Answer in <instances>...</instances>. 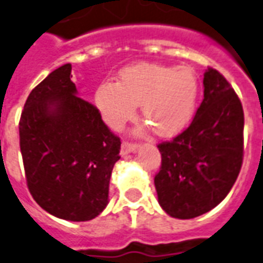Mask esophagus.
I'll list each match as a JSON object with an SVG mask.
<instances>
[{
  "label": "esophagus",
  "mask_w": 263,
  "mask_h": 263,
  "mask_svg": "<svg viewBox=\"0 0 263 263\" xmlns=\"http://www.w3.org/2000/svg\"><path fill=\"white\" fill-rule=\"evenodd\" d=\"M137 149H138V143L129 142V141H123L122 147H121V154H122V156H126V154L136 152Z\"/></svg>",
  "instance_id": "34e87169"
}]
</instances>
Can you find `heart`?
<instances>
[{
    "label": "heart",
    "mask_w": 263,
    "mask_h": 263,
    "mask_svg": "<svg viewBox=\"0 0 263 263\" xmlns=\"http://www.w3.org/2000/svg\"><path fill=\"white\" fill-rule=\"evenodd\" d=\"M198 81L186 66L140 64L126 67L120 82H104L96 104L114 129L133 118L141 104L142 118L158 136H174L189 123L196 107Z\"/></svg>",
    "instance_id": "heart-1"
}]
</instances>
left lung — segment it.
Segmentation results:
<instances>
[{
  "label": "left lung",
  "instance_id": "left-lung-1",
  "mask_svg": "<svg viewBox=\"0 0 263 263\" xmlns=\"http://www.w3.org/2000/svg\"><path fill=\"white\" fill-rule=\"evenodd\" d=\"M203 100L192 123L158 143L154 177L159 205L174 218L210 212L233 187L243 161V109L226 78L213 67L203 74Z\"/></svg>",
  "mask_w": 263,
  "mask_h": 263
}]
</instances>
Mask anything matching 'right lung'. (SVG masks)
I'll return each instance as SVG.
<instances>
[{"instance_id":"right-lung-1","label":"right lung","mask_w":263,"mask_h":263,"mask_svg":"<svg viewBox=\"0 0 263 263\" xmlns=\"http://www.w3.org/2000/svg\"><path fill=\"white\" fill-rule=\"evenodd\" d=\"M71 65L31 90L20 118V147L31 197L49 214L90 221L107 205L121 140L100 110L77 96Z\"/></svg>"}]
</instances>
